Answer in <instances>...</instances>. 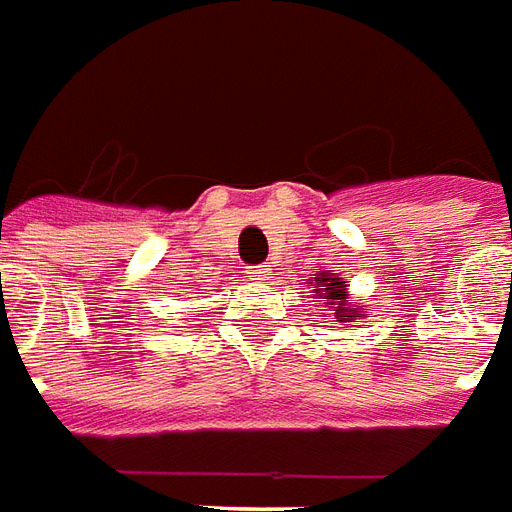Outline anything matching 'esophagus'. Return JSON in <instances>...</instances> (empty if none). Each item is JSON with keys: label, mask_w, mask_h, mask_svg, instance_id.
Instances as JSON below:
<instances>
[{"label": "esophagus", "mask_w": 512, "mask_h": 512, "mask_svg": "<svg viewBox=\"0 0 512 512\" xmlns=\"http://www.w3.org/2000/svg\"><path fill=\"white\" fill-rule=\"evenodd\" d=\"M245 273H248L250 281H267V275H270V267H267V264H259V267H248Z\"/></svg>", "instance_id": "esophagus-1"}]
</instances>
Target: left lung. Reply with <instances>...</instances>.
<instances>
[{"instance_id":"8db88e82","label":"left lung","mask_w":512,"mask_h":512,"mask_svg":"<svg viewBox=\"0 0 512 512\" xmlns=\"http://www.w3.org/2000/svg\"><path fill=\"white\" fill-rule=\"evenodd\" d=\"M308 286H311L314 297L325 300V311L336 322L347 325V322H355L358 317H366L364 308L353 306L350 297H347V286H350L347 278H339L331 270H322V273H317V278H308Z\"/></svg>"}]
</instances>
